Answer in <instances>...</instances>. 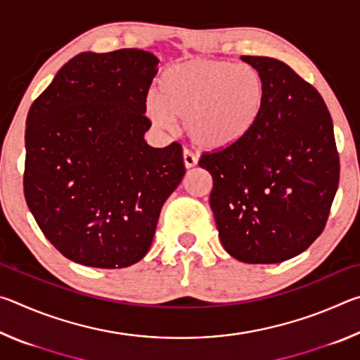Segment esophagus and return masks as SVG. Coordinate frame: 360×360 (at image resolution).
Instances as JSON below:
<instances>
[{
    "label": "esophagus",
    "mask_w": 360,
    "mask_h": 360,
    "mask_svg": "<svg viewBox=\"0 0 360 360\" xmlns=\"http://www.w3.org/2000/svg\"><path fill=\"white\" fill-rule=\"evenodd\" d=\"M182 160H184V167L187 169L188 168H193L195 165H197V157H195L192 152H188V150L182 152Z\"/></svg>",
    "instance_id": "esophagus-1"
}]
</instances>
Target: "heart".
Wrapping results in <instances>:
<instances>
[{
	"label": "heart",
	"mask_w": 360,
	"mask_h": 360,
	"mask_svg": "<svg viewBox=\"0 0 360 360\" xmlns=\"http://www.w3.org/2000/svg\"><path fill=\"white\" fill-rule=\"evenodd\" d=\"M264 76L251 65L195 58L169 66L158 94L146 98L152 124L172 130L184 120L191 141L203 150H227L251 135L266 103Z\"/></svg>",
	"instance_id": "1"
}]
</instances>
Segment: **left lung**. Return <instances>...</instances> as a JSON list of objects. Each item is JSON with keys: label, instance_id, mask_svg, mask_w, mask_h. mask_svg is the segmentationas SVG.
<instances>
[{"label": "left lung", "instance_id": "left-lung-1", "mask_svg": "<svg viewBox=\"0 0 360 360\" xmlns=\"http://www.w3.org/2000/svg\"><path fill=\"white\" fill-rule=\"evenodd\" d=\"M260 71L266 103L241 144L205 154L219 238L245 264H279L303 252L324 230L338 188L333 124L311 84L281 60L243 56Z\"/></svg>", "mask_w": 360, "mask_h": 360}]
</instances>
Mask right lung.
Masks as SVG:
<instances>
[{
	"label": "right lung",
	"instance_id": "1",
	"mask_svg": "<svg viewBox=\"0 0 360 360\" xmlns=\"http://www.w3.org/2000/svg\"><path fill=\"white\" fill-rule=\"evenodd\" d=\"M158 58L141 49L81 52L27 115L23 192L46 238L76 264L125 268L148 254L184 178L181 144L152 148L146 96Z\"/></svg>",
	"mask_w": 360,
	"mask_h": 360
}]
</instances>
